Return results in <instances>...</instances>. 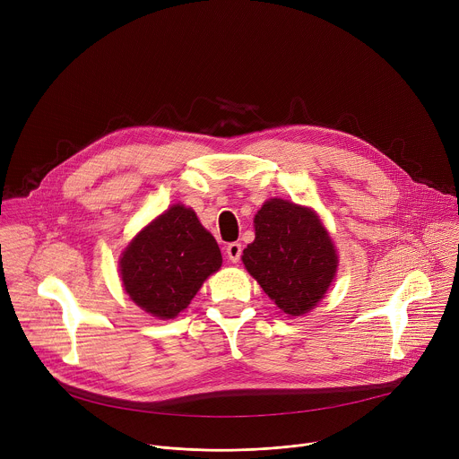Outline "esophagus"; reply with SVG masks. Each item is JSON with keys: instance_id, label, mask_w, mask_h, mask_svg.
Returning a JSON list of instances; mask_svg holds the SVG:
<instances>
[{"instance_id": "1", "label": "esophagus", "mask_w": 459, "mask_h": 459, "mask_svg": "<svg viewBox=\"0 0 459 459\" xmlns=\"http://www.w3.org/2000/svg\"><path fill=\"white\" fill-rule=\"evenodd\" d=\"M225 252H227V257L232 261V264H238L239 257H241V252H243V247H241V243H229Z\"/></svg>"}]
</instances>
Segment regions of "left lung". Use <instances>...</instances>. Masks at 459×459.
<instances>
[{"label": "left lung", "mask_w": 459, "mask_h": 459, "mask_svg": "<svg viewBox=\"0 0 459 459\" xmlns=\"http://www.w3.org/2000/svg\"><path fill=\"white\" fill-rule=\"evenodd\" d=\"M255 238L243 250V265L289 316L312 310L329 290L338 269L334 243L317 214L273 198L254 218Z\"/></svg>", "instance_id": "obj_1"}]
</instances>
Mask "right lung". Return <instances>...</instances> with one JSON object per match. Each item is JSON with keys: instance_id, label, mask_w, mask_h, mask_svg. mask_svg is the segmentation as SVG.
<instances>
[{"instance_id": "obj_1", "label": "right lung", "mask_w": 459, "mask_h": 459, "mask_svg": "<svg viewBox=\"0 0 459 459\" xmlns=\"http://www.w3.org/2000/svg\"><path fill=\"white\" fill-rule=\"evenodd\" d=\"M214 236L192 209L172 205L151 221L119 259L125 292L160 319L185 310L204 281L221 267Z\"/></svg>"}]
</instances>
